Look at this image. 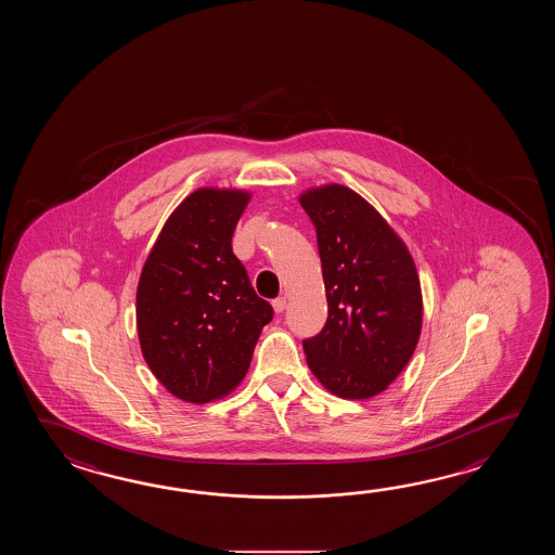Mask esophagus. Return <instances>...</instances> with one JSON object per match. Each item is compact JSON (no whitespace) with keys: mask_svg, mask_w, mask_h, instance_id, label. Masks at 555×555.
<instances>
[{"mask_svg":"<svg viewBox=\"0 0 555 555\" xmlns=\"http://www.w3.org/2000/svg\"><path fill=\"white\" fill-rule=\"evenodd\" d=\"M272 306L275 313H283L285 307H287V299L285 297H278V299H273Z\"/></svg>","mask_w":555,"mask_h":555,"instance_id":"1","label":"esophagus"}]
</instances>
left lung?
Here are the masks:
<instances>
[{
	"instance_id": "left-lung-1",
	"label": "left lung",
	"mask_w": 555,
	"mask_h": 555,
	"mask_svg": "<svg viewBox=\"0 0 555 555\" xmlns=\"http://www.w3.org/2000/svg\"><path fill=\"white\" fill-rule=\"evenodd\" d=\"M318 232L327 323L304 341L307 365L341 399H371L411 361L423 330L413 256L389 222L343 184L299 196Z\"/></svg>"
}]
</instances>
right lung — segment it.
Masks as SVG:
<instances>
[{
  "instance_id": "right-lung-1",
  "label": "right lung",
  "mask_w": 555,
  "mask_h": 555,
  "mask_svg": "<svg viewBox=\"0 0 555 555\" xmlns=\"http://www.w3.org/2000/svg\"><path fill=\"white\" fill-rule=\"evenodd\" d=\"M251 194L198 189L163 225L137 287L146 365L170 395L204 404L236 389L273 309L232 251Z\"/></svg>"
}]
</instances>
